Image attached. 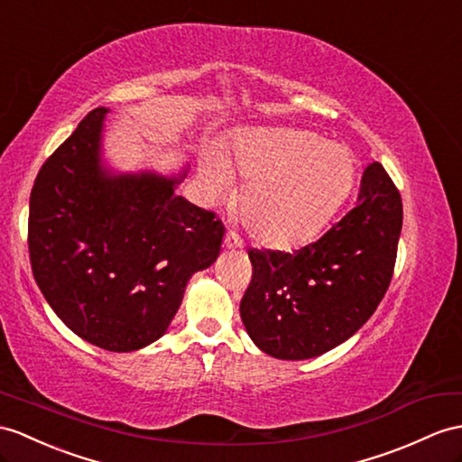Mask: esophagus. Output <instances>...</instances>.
Here are the masks:
<instances>
[{"label":"esophagus","instance_id":"1","mask_svg":"<svg viewBox=\"0 0 462 462\" xmlns=\"http://www.w3.org/2000/svg\"><path fill=\"white\" fill-rule=\"evenodd\" d=\"M223 246H225V249L233 251V249H241L243 243H241V239H239V235L227 233V235H225V239H223Z\"/></svg>","mask_w":462,"mask_h":462}]
</instances>
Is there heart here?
I'll use <instances>...</instances> for the list:
<instances>
[{
	"label": "heart",
	"mask_w": 462,
	"mask_h": 462,
	"mask_svg": "<svg viewBox=\"0 0 462 462\" xmlns=\"http://www.w3.org/2000/svg\"><path fill=\"white\" fill-rule=\"evenodd\" d=\"M199 174L213 198L225 196L233 174L246 184L241 221L253 237L276 249L316 239L353 186L355 159L345 144L296 127L241 133L227 156L208 154Z\"/></svg>",
	"instance_id": "obj_1"
}]
</instances>
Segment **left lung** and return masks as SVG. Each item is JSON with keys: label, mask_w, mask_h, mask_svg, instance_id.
<instances>
[{"label": "left lung", "mask_w": 462, "mask_h": 462, "mask_svg": "<svg viewBox=\"0 0 462 462\" xmlns=\"http://www.w3.org/2000/svg\"><path fill=\"white\" fill-rule=\"evenodd\" d=\"M402 198L384 166L365 168L355 208L294 253L249 249L253 280L241 319L263 353L303 361L353 337L390 286L402 233Z\"/></svg>", "instance_id": "obj_1"}]
</instances>
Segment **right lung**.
Listing matches in <instances>:
<instances>
[{
    "mask_svg": "<svg viewBox=\"0 0 462 462\" xmlns=\"http://www.w3.org/2000/svg\"><path fill=\"white\" fill-rule=\"evenodd\" d=\"M97 107L42 164L29 201L32 276L62 323L114 353L154 343L188 280L217 261L225 227L182 196L172 176L114 172L101 156Z\"/></svg>",
    "mask_w": 462,
    "mask_h": 462,
    "instance_id": "obj_1",
    "label": "right lung"
}]
</instances>
